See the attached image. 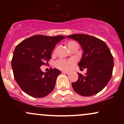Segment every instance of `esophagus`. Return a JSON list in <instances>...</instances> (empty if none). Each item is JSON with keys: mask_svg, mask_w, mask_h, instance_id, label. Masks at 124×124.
<instances>
[{"mask_svg": "<svg viewBox=\"0 0 124 124\" xmlns=\"http://www.w3.org/2000/svg\"><path fill=\"white\" fill-rule=\"evenodd\" d=\"M62 73H64V74H67V75H68V74H69L70 72H65V71H62Z\"/></svg>", "mask_w": 124, "mask_h": 124, "instance_id": "obj_1", "label": "esophagus"}]
</instances>
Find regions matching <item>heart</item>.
Returning a JSON list of instances; mask_svg holds the SVG:
<instances>
[{
	"mask_svg": "<svg viewBox=\"0 0 124 124\" xmlns=\"http://www.w3.org/2000/svg\"><path fill=\"white\" fill-rule=\"evenodd\" d=\"M76 42L75 41H70L67 42V46L69 49L72 48L74 45L76 44ZM75 62L73 60H66V59H60L55 62V66L59 69L62 70H70L72 66H73Z\"/></svg>",
	"mask_w": 124,
	"mask_h": 124,
	"instance_id": "b5f03b06",
	"label": "heart"
}]
</instances>
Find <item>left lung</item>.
<instances>
[{
	"label": "left lung",
	"mask_w": 124,
	"mask_h": 124,
	"mask_svg": "<svg viewBox=\"0 0 124 124\" xmlns=\"http://www.w3.org/2000/svg\"><path fill=\"white\" fill-rule=\"evenodd\" d=\"M66 37L80 44L83 54L78 66L80 69H87L85 75L78 73V80L72 83L73 90L85 97L99 93L112 76L114 59L108 47L103 41L87 34H76Z\"/></svg>",
	"instance_id": "left-lung-1"
}]
</instances>
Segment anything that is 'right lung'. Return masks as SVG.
I'll return each mask as SVG.
<instances>
[{
	"label": "right lung",
	"mask_w": 124,
	"mask_h": 124,
	"mask_svg": "<svg viewBox=\"0 0 124 124\" xmlns=\"http://www.w3.org/2000/svg\"><path fill=\"white\" fill-rule=\"evenodd\" d=\"M64 38L62 35H35L17 45L12 66L15 80L24 93L32 97L42 98L53 91L61 71L51 68L45 73L40 67L49 61L55 45Z\"/></svg>",
	"instance_id": "add662e5"
}]
</instances>
